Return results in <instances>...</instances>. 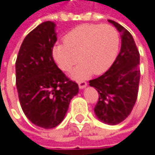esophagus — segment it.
Wrapping results in <instances>:
<instances>
[{"label": "esophagus", "mask_w": 155, "mask_h": 155, "mask_svg": "<svg viewBox=\"0 0 155 155\" xmlns=\"http://www.w3.org/2000/svg\"><path fill=\"white\" fill-rule=\"evenodd\" d=\"M86 86H87V82H86V81H79V88H80L81 90L84 89V88H85Z\"/></svg>", "instance_id": "34e87169"}]
</instances>
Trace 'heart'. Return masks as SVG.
<instances>
[{"label":"heart","mask_w":155,"mask_h":155,"mask_svg":"<svg viewBox=\"0 0 155 155\" xmlns=\"http://www.w3.org/2000/svg\"><path fill=\"white\" fill-rule=\"evenodd\" d=\"M120 45L117 30L110 25H81L64 37V42L57 43L53 58L61 70L69 72L80 61L71 76L82 80L92 74L99 75L114 62Z\"/></svg>","instance_id":"obj_1"}]
</instances>
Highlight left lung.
I'll use <instances>...</instances> for the list:
<instances>
[{"label": "left lung", "instance_id": "left-lung-1", "mask_svg": "<svg viewBox=\"0 0 155 155\" xmlns=\"http://www.w3.org/2000/svg\"><path fill=\"white\" fill-rule=\"evenodd\" d=\"M108 21L120 33V50L108 71L89 82L98 92L94 108L97 117L109 125H116L130 114L137 101L140 58L130 33L115 21Z\"/></svg>", "mask_w": 155, "mask_h": 155}]
</instances>
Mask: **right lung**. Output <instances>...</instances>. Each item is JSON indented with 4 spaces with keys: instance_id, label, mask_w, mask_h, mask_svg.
I'll return each mask as SVG.
<instances>
[{
    "instance_id": "1",
    "label": "right lung",
    "mask_w": 155,
    "mask_h": 155,
    "mask_svg": "<svg viewBox=\"0 0 155 155\" xmlns=\"http://www.w3.org/2000/svg\"><path fill=\"white\" fill-rule=\"evenodd\" d=\"M56 25L46 21L24 39L16 61V85L22 110L35 125L57 127L64 118L78 84L56 64L52 50Z\"/></svg>"
}]
</instances>
